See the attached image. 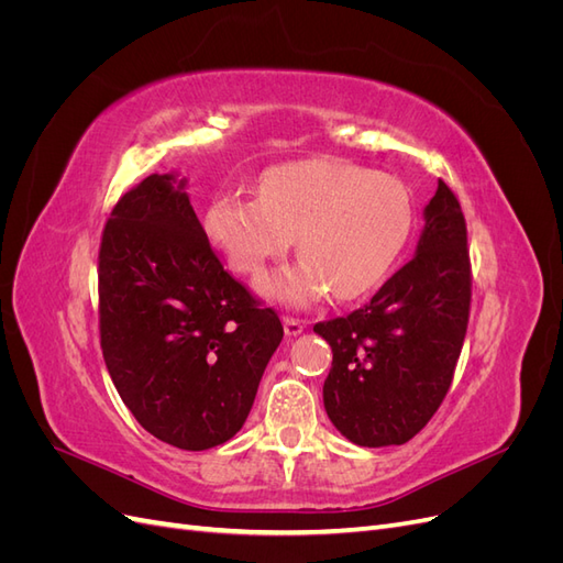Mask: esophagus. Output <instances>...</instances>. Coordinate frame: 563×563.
I'll return each instance as SVG.
<instances>
[{
	"mask_svg": "<svg viewBox=\"0 0 563 563\" xmlns=\"http://www.w3.org/2000/svg\"><path fill=\"white\" fill-rule=\"evenodd\" d=\"M302 329H305V321L302 319L291 317V314H284V331H286L288 338L302 333Z\"/></svg>",
	"mask_w": 563,
	"mask_h": 563,
	"instance_id": "1",
	"label": "esophagus"
}]
</instances>
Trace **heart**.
Masks as SVG:
<instances>
[{"instance_id": "obj_1", "label": "heart", "mask_w": 563, "mask_h": 563, "mask_svg": "<svg viewBox=\"0 0 563 563\" xmlns=\"http://www.w3.org/2000/svg\"><path fill=\"white\" fill-rule=\"evenodd\" d=\"M413 225L404 185L345 159H308L267 172L258 197L218 195L207 232L242 275H258L291 249L302 261L261 282L269 296L305 305L331 288L352 300L376 288L395 267Z\"/></svg>"}]
</instances>
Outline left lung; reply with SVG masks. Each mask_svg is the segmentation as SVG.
<instances>
[{
  "label": "left lung",
  "instance_id": "left-lung-1",
  "mask_svg": "<svg viewBox=\"0 0 563 563\" xmlns=\"http://www.w3.org/2000/svg\"><path fill=\"white\" fill-rule=\"evenodd\" d=\"M467 223L439 180L411 261L360 310L314 323L333 350L323 408L356 446H399L444 401L470 321Z\"/></svg>",
  "mask_w": 563,
  "mask_h": 563
}]
</instances>
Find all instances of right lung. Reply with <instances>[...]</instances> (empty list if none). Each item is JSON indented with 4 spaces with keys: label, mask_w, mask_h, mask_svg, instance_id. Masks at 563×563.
Here are the masks:
<instances>
[{
    "label": "right lung",
    "mask_w": 563,
    "mask_h": 563,
    "mask_svg": "<svg viewBox=\"0 0 563 563\" xmlns=\"http://www.w3.org/2000/svg\"><path fill=\"white\" fill-rule=\"evenodd\" d=\"M183 185L152 174L114 203L98 251V327L133 418L164 444L203 451L242 430L284 327L220 263Z\"/></svg>",
    "instance_id": "right-lung-1"
}]
</instances>
